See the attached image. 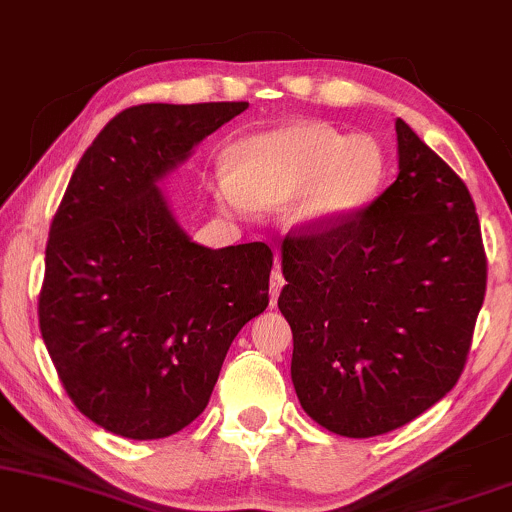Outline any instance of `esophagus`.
Instances as JSON below:
<instances>
[{
	"instance_id": "1",
	"label": "esophagus",
	"mask_w": 512,
	"mask_h": 512,
	"mask_svg": "<svg viewBox=\"0 0 512 512\" xmlns=\"http://www.w3.org/2000/svg\"><path fill=\"white\" fill-rule=\"evenodd\" d=\"M282 285H285V278H282L280 266H275L273 273H270V304L278 302V294L282 290Z\"/></svg>"
}]
</instances>
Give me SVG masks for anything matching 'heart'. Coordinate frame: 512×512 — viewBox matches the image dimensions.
<instances>
[{
    "instance_id": "heart-1",
    "label": "heart",
    "mask_w": 512,
    "mask_h": 512,
    "mask_svg": "<svg viewBox=\"0 0 512 512\" xmlns=\"http://www.w3.org/2000/svg\"><path fill=\"white\" fill-rule=\"evenodd\" d=\"M386 170L376 138L299 122L234 143L227 172L210 189L222 208L237 215L294 198L292 220L306 230H323L369 206Z\"/></svg>"
}]
</instances>
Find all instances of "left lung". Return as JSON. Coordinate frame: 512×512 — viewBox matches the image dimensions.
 <instances>
[{
	"mask_svg": "<svg viewBox=\"0 0 512 512\" xmlns=\"http://www.w3.org/2000/svg\"><path fill=\"white\" fill-rule=\"evenodd\" d=\"M395 131L400 172L381 196L282 242L294 390L347 438L400 429L458 383L486 292L465 182L402 119Z\"/></svg>",
	"mask_w": 512,
	"mask_h": 512,
	"instance_id": "8db88e82",
	"label": "left lung"
}]
</instances>
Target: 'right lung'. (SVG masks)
I'll return each mask as SVG.
<instances>
[{"label": "right lung", "mask_w": 512, "mask_h": 512, "mask_svg": "<svg viewBox=\"0 0 512 512\" xmlns=\"http://www.w3.org/2000/svg\"><path fill=\"white\" fill-rule=\"evenodd\" d=\"M249 102L119 112L66 186L45 249L40 333L78 412L153 441L206 410L232 340L268 306L273 251L208 249L158 182Z\"/></svg>", "instance_id": "obj_1"}]
</instances>
